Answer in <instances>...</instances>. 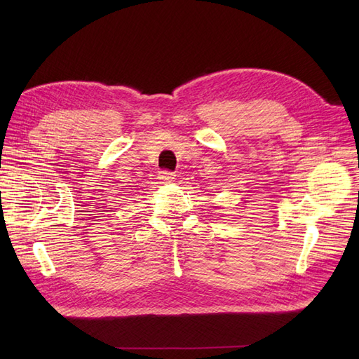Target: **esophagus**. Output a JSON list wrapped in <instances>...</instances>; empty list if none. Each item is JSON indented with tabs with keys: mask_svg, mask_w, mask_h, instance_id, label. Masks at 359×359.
Returning a JSON list of instances; mask_svg holds the SVG:
<instances>
[{
	"mask_svg": "<svg viewBox=\"0 0 359 359\" xmlns=\"http://www.w3.org/2000/svg\"><path fill=\"white\" fill-rule=\"evenodd\" d=\"M158 180H160L161 182L168 184V182H172L173 180H175V175H173V173L169 172V170H160V172H158Z\"/></svg>",
	"mask_w": 359,
	"mask_h": 359,
	"instance_id": "esophagus-1",
	"label": "esophagus"
}]
</instances>
